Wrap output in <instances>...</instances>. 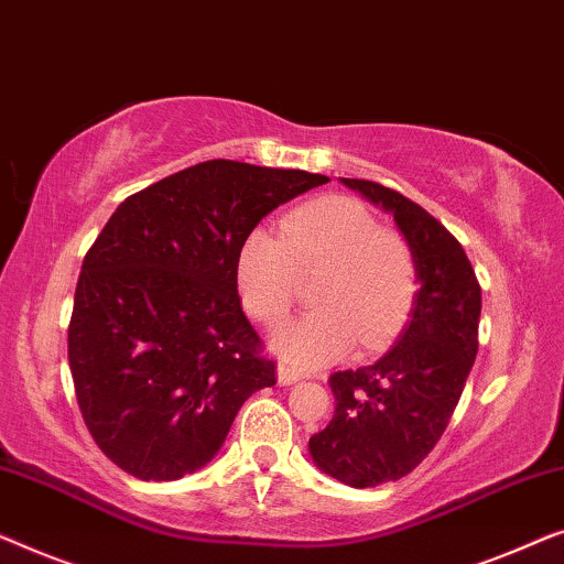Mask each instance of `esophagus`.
Returning a JSON list of instances; mask_svg holds the SVG:
<instances>
[{"mask_svg": "<svg viewBox=\"0 0 564 564\" xmlns=\"http://www.w3.org/2000/svg\"><path fill=\"white\" fill-rule=\"evenodd\" d=\"M301 378H304V372H299L296 368H291V365H285V362H279V383L281 386H291Z\"/></svg>", "mask_w": 564, "mask_h": 564, "instance_id": "obj_1", "label": "esophagus"}]
</instances>
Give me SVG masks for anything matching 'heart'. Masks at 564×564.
<instances>
[{
  "label": "heart",
  "mask_w": 564,
  "mask_h": 564,
  "mask_svg": "<svg viewBox=\"0 0 564 564\" xmlns=\"http://www.w3.org/2000/svg\"><path fill=\"white\" fill-rule=\"evenodd\" d=\"M314 312L279 332L275 347L296 365H322L358 345L380 350L409 322L419 293L414 248L380 227L352 196H316L281 219V235L252 229L237 250L242 306L275 327L299 296V273H316Z\"/></svg>",
  "instance_id": "1"
}]
</instances>
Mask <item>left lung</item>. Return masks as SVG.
Returning <instances> with one entry per match:
<instances>
[{
    "label": "left lung",
    "mask_w": 564,
    "mask_h": 564,
    "mask_svg": "<svg viewBox=\"0 0 564 564\" xmlns=\"http://www.w3.org/2000/svg\"><path fill=\"white\" fill-rule=\"evenodd\" d=\"M343 184L393 214L422 283L409 327L383 358L332 372L335 416L308 440L324 473L372 488L409 475L447 430L478 355L480 283L457 237L424 206L376 181Z\"/></svg>",
    "instance_id": "left-lung-1"
}]
</instances>
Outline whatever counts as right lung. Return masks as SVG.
<instances>
[{
	"mask_svg": "<svg viewBox=\"0 0 564 564\" xmlns=\"http://www.w3.org/2000/svg\"><path fill=\"white\" fill-rule=\"evenodd\" d=\"M327 181L217 158L117 206L68 324L78 409L117 467L140 480L199 470L242 403L275 386L237 296V250L268 212Z\"/></svg>",
	"mask_w": 564,
	"mask_h": 564,
	"instance_id": "obj_1",
	"label": "right lung"
}]
</instances>
